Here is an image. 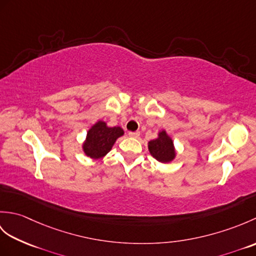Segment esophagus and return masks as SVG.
Instances as JSON below:
<instances>
[{
	"label": "esophagus",
	"instance_id": "obj_1",
	"mask_svg": "<svg viewBox=\"0 0 256 256\" xmlns=\"http://www.w3.org/2000/svg\"><path fill=\"white\" fill-rule=\"evenodd\" d=\"M140 132L138 131H136V132H128V136H131V138H138L140 136Z\"/></svg>",
	"mask_w": 256,
	"mask_h": 256
}]
</instances>
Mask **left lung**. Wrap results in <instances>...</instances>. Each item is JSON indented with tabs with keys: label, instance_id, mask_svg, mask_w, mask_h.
Segmentation results:
<instances>
[{
	"label": "left lung",
	"instance_id": "left-lung-1",
	"mask_svg": "<svg viewBox=\"0 0 256 256\" xmlns=\"http://www.w3.org/2000/svg\"><path fill=\"white\" fill-rule=\"evenodd\" d=\"M148 150L152 156L160 162H168L175 157L172 140L168 138L165 131H162L158 138L150 140L148 143Z\"/></svg>",
	"mask_w": 256,
	"mask_h": 256
}]
</instances>
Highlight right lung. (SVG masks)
I'll use <instances>...</instances> for the list:
<instances>
[{
  "label": "right lung",
  "mask_w": 256,
  "mask_h": 256,
  "mask_svg": "<svg viewBox=\"0 0 256 256\" xmlns=\"http://www.w3.org/2000/svg\"><path fill=\"white\" fill-rule=\"evenodd\" d=\"M123 130L118 126L108 128L106 124L99 121L92 126L84 144V150L91 158H101L111 150L116 138L122 136Z\"/></svg>",
  "instance_id": "obj_1"
}]
</instances>
